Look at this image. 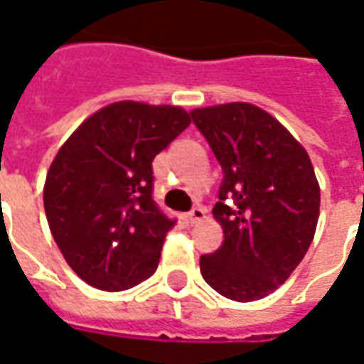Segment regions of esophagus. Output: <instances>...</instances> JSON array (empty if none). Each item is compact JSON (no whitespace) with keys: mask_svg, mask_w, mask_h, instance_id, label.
<instances>
[{"mask_svg":"<svg viewBox=\"0 0 364 364\" xmlns=\"http://www.w3.org/2000/svg\"><path fill=\"white\" fill-rule=\"evenodd\" d=\"M206 218V210L203 206H195L189 214H187V220L189 224H198V222H203Z\"/></svg>","mask_w":364,"mask_h":364,"instance_id":"34e87169","label":"esophagus"}]
</instances>
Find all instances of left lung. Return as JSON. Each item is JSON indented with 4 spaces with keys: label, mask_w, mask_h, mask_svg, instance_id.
Returning a JSON list of instances; mask_svg holds the SVG:
<instances>
[{
    "label": "left lung",
    "mask_w": 364,
    "mask_h": 364,
    "mask_svg": "<svg viewBox=\"0 0 364 364\" xmlns=\"http://www.w3.org/2000/svg\"><path fill=\"white\" fill-rule=\"evenodd\" d=\"M191 117L224 173L213 208L224 242L200 257L203 279L230 300H261L292 274L316 234L320 185L310 156L257 105H213Z\"/></svg>",
    "instance_id": "1"
}]
</instances>
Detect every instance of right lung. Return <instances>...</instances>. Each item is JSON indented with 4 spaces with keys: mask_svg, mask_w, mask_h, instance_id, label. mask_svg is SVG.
<instances>
[{
    "mask_svg": "<svg viewBox=\"0 0 364 364\" xmlns=\"http://www.w3.org/2000/svg\"><path fill=\"white\" fill-rule=\"evenodd\" d=\"M191 124L175 105L117 101L75 128L52 159L44 213L66 263L119 292L156 273L175 226L151 200V161Z\"/></svg>",
    "mask_w": 364,
    "mask_h": 364,
    "instance_id": "right-lung-1",
    "label": "right lung"
}]
</instances>
